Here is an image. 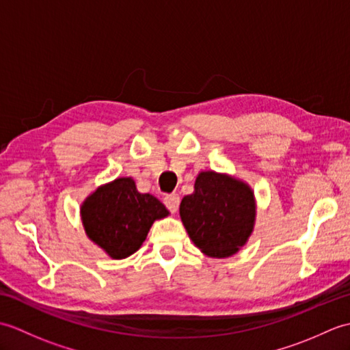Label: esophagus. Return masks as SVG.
Returning <instances> with one entry per match:
<instances>
[{"instance_id":"obj_1","label":"esophagus","mask_w":350,"mask_h":350,"mask_svg":"<svg viewBox=\"0 0 350 350\" xmlns=\"http://www.w3.org/2000/svg\"><path fill=\"white\" fill-rule=\"evenodd\" d=\"M163 204L167 206V209H168L170 212L176 213V212H177V209H179L180 197L177 196V194H170V196H167L165 198H163Z\"/></svg>"}]
</instances>
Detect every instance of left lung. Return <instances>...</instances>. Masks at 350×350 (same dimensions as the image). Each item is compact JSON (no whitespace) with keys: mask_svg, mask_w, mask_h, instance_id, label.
Segmentation results:
<instances>
[{"mask_svg":"<svg viewBox=\"0 0 350 350\" xmlns=\"http://www.w3.org/2000/svg\"><path fill=\"white\" fill-rule=\"evenodd\" d=\"M179 213L189 239L203 254L232 257L254 232V191L247 182L227 173L200 171L194 192L182 198Z\"/></svg>","mask_w":350,"mask_h":350,"instance_id":"obj_1","label":"left lung"}]
</instances>
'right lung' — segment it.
Segmentation results:
<instances>
[{"label":"right lung","instance_id":"1","mask_svg":"<svg viewBox=\"0 0 350 350\" xmlns=\"http://www.w3.org/2000/svg\"><path fill=\"white\" fill-rule=\"evenodd\" d=\"M79 213L88 239L114 260L138 251L153 222L170 215L158 198L138 192L132 177L100 185L84 200Z\"/></svg>","mask_w":350,"mask_h":350}]
</instances>
